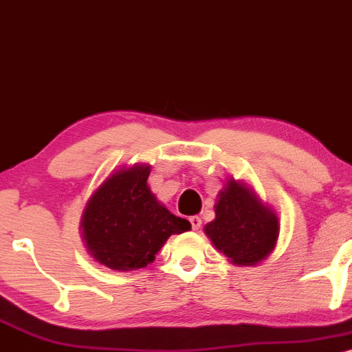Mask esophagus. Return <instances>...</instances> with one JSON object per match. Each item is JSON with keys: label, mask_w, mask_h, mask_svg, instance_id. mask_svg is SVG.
<instances>
[{"label": "esophagus", "mask_w": 352, "mask_h": 352, "mask_svg": "<svg viewBox=\"0 0 352 352\" xmlns=\"http://www.w3.org/2000/svg\"><path fill=\"white\" fill-rule=\"evenodd\" d=\"M189 223H191V228L195 229V231H197V229L201 228V218H199V216H191V218H189Z\"/></svg>", "instance_id": "obj_1"}]
</instances>
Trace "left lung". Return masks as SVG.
Returning a JSON list of instances; mask_svg holds the SVG:
<instances>
[{"label": "left lung", "instance_id": "left-lung-1", "mask_svg": "<svg viewBox=\"0 0 352 352\" xmlns=\"http://www.w3.org/2000/svg\"><path fill=\"white\" fill-rule=\"evenodd\" d=\"M216 218L204 226L214 248L232 264L254 266L274 250L279 236L276 212L248 184L229 179L214 204Z\"/></svg>", "mask_w": 352, "mask_h": 352}]
</instances>
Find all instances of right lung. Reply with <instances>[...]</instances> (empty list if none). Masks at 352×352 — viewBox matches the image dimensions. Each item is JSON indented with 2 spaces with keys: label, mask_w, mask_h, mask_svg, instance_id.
<instances>
[{
  "label": "right lung",
  "mask_w": 352,
  "mask_h": 352,
  "mask_svg": "<svg viewBox=\"0 0 352 352\" xmlns=\"http://www.w3.org/2000/svg\"><path fill=\"white\" fill-rule=\"evenodd\" d=\"M151 166L134 164L106 177L91 195L81 216L89 254L114 271H133L155 261L171 234L189 231L156 199L148 186Z\"/></svg>",
  "instance_id": "add662e5"
}]
</instances>
